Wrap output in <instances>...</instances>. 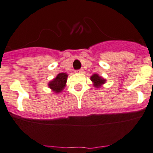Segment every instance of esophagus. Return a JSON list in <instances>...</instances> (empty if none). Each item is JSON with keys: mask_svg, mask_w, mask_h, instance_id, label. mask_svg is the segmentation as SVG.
I'll list each match as a JSON object with an SVG mask.
<instances>
[{"mask_svg": "<svg viewBox=\"0 0 153 153\" xmlns=\"http://www.w3.org/2000/svg\"><path fill=\"white\" fill-rule=\"evenodd\" d=\"M77 73H82L83 72V69H80V70H78V71H76Z\"/></svg>", "mask_w": 153, "mask_h": 153, "instance_id": "esophagus-1", "label": "esophagus"}]
</instances>
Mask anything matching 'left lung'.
I'll return each mask as SVG.
<instances>
[{
  "instance_id": "left-lung-1",
  "label": "left lung",
  "mask_w": 153,
  "mask_h": 153,
  "mask_svg": "<svg viewBox=\"0 0 153 153\" xmlns=\"http://www.w3.org/2000/svg\"><path fill=\"white\" fill-rule=\"evenodd\" d=\"M91 80L93 82V85L96 88H100L105 83L106 80L98 74H94L91 76Z\"/></svg>"
}]
</instances>
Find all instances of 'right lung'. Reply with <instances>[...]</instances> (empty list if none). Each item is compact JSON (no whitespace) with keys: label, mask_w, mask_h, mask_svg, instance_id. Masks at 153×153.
Instances as JSON below:
<instances>
[{"label":"right lung","mask_w":153,"mask_h":153,"mask_svg":"<svg viewBox=\"0 0 153 153\" xmlns=\"http://www.w3.org/2000/svg\"><path fill=\"white\" fill-rule=\"evenodd\" d=\"M68 75L66 73H59L56 75L55 78L51 80L48 83V87L52 90L55 94H59L62 92L66 85Z\"/></svg>","instance_id":"obj_1"}]
</instances>
